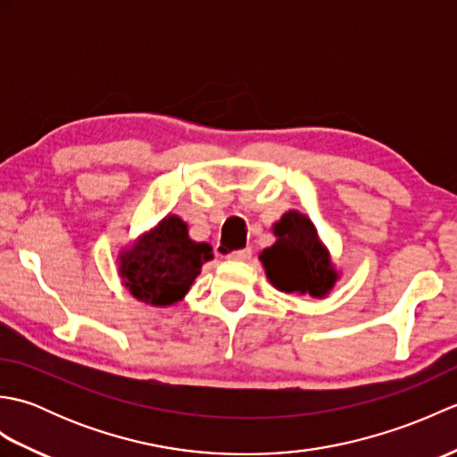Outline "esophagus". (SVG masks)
Here are the masks:
<instances>
[{"mask_svg": "<svg viewBox=\"0 0 457 457\" xmlns=\"http://www.w3.org/2000/svg\"><path fill=\"white\" fill-rule=\"evenodd\" d=\"M228 259H231V261H249L251 259V249L245 247V249L231 251V253H228Z\"/></svg>", "mask_w": 457, "mask_h": 457, "instance_id": "esophagus-1", "label": "esophagus"}]
</instances>
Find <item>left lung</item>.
<instances>
[{
    "label": "left lung",
    "mask_w": 457,
    "mask_h": 457,
    "mask_svg": "<svg viewBox=\"0 0 457 457\" xmlns=\"http://www.w3.org/2000/svg\"><path fill=\"white\" fill-rule=\"evenodd\" d=\"M273 231L277 241L259 255L270 285L283 293L326 296L334 288L337 273L314 223L304 213L290 210L275 223Z\"/></svg>",
    "instance_id": "8db88e82"
}]
</instances>
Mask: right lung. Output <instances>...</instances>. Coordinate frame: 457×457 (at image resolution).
I'll return each mask as SVG.
<instances>
[{
	"instance_id": "1",
	"label": "right lung",
	"mask_w": 457,
	"mask_h": 457,
	"mask_svg": "<svg viewBox=\"0 0 457 457\" xmlns=\"http://www.w3.org/2000/svg\"><path fill=\"white\" fill-rule=\"evenodd\" d=\"M212 247L188 237V226L179 216H167L121 251L120 277L129 293L151 306H170L184 298Z\"/></svg>"
}]
</instances>
